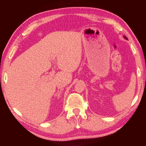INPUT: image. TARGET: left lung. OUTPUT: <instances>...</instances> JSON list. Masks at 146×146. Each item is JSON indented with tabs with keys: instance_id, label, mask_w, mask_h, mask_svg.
<instances>
[{
	"instance_id": "obj_1",
	"label": "left lung",
	"mask_w": 146,
	"mask_h": 146,
	"mask_svg": "<svg viewBox=\"0 0 146 146\" xmlns=\"http://www.w3.org/2000/svg\"><path fill=\"white\" fill-rule=\"evenodd\" d=\"M124 37H125V38H126V37H125V36H124Z\"/></svg>"
}]
</instances>
